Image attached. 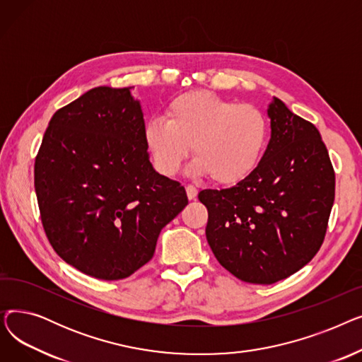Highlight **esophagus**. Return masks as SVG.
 Wrapping results in <instances>:
<instances>
[{"label":"esophagus","mask_w":362,"mask_h":362,"mask_svg":"<svg viewBox=\"0 0 362 362\" xmlns=\"http://www.w3.org/2000/svg\"><path fill=\"white\" fill-rule=\"evenodd\" d=\"M186 194H187V198H189V199H195V198H197V195H198V189H197V186H194V185H187V186H186Z\"/></svg>","instance_id":"obj_1"}]
</instances>
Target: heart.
Listing matches in <instances>:
<instances>
[{"instance_id": "b5f03b06", "label": "heart", "mask_w": 362, "mask_h": 362, "mask_svg": "<svg viewBox=\"0 0 362 362\" xmlns=\"http://www.w3.org/2000/svg\"><path fill=\"white\" fill-rule=\"evenodd\" d=\"M165 120L146 123L144 138L160 173L175 176L192 146L197 173L217 185H236L259 165L270 138L265 112L208 90L177 95L165 107Z\"/></svg>"}]
</instances>
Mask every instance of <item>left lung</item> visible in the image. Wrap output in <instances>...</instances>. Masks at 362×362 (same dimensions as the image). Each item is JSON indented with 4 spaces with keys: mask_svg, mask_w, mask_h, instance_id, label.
<instances>
[{
    "mask_svg": "<svg viewBox=\"0 0 362 362\" xmlns=\"http://www.w3.org/2000/svg\"><path fill=\"white\" fill-rule=\"evenodd\" d=\"M272 138L251 176L229 189H204L206 240L242 281L272 284L321 248L334 202V170L317 127L279 98L269 107Z\"/></svg>",
    "mask_w": 362,
    "mask_h": 362,
    "instance_id": "left-lung-1",
    "label": "left lung"
}]
</instances>
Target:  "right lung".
I'll list each match as a JSON object with an SVG mask.
<instances>
[{
  "instance_id": "1",
  "label": "right lung",
  "mask_w": 362,
  "mask_h": 362,
  "mask_svg": "<svg viewBox=\"0 0 362 362\" xmlns=\"http://www.w3.org/2000/svg\"><path fill=\"white\" fill-rule=\"evenodd\" d=\"M130 89L98 86L57 110L35 158L51 246L101 280L139 270L163 227L187 205L185 187L149 163L144 114Z\"/></svg>"
}]
</instances>
